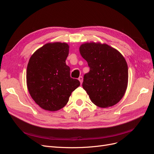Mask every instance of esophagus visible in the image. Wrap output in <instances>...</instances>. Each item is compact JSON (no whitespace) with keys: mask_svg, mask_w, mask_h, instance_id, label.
Here are the masks:
<instances>
[{"mask_svg":"<svg viewBox=\"0 0 154 154\" xmlns=\"http://www.w3.org/2000/svg\"><path fill=\"white\" fill-rule=\"evenodd\" d=\"M78 80H79V81L81 83H82V82H83V77H82V76H80V77H79Z\"/></svg>","mask_w":154,"mask_h":154,"instance_id":"esophagus-1","label":"esophagus"}]
</instances>
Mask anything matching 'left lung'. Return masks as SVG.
<instances>
[{"label":"left lung","instance_id":"left-lung-1","mask_svg":"<svg viewBox=\"0 0 154 154\" xmlns=\"http://www.w3.org/2000/svg\"><path fill=\"white\" fill-rule=\"evenodd\" d=\"M80 53L90 67L83 76L82 86L91 101L101 108L118 103L128 85V66L123 56L100 42L82 44Z\"/></svg>","mask_w":154,"mask_h":154}]
</instances>
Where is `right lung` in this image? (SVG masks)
Instances as JSON below:
<instances>
[{
	"label": "right lung",
	"mask_w": 154,
	"mask_h": 154,
	"mask_svg": "<svg viewBox=\"0 0 154 154\" xmlns=\"http://www.w3.org/2000/svg\"><path fill=\"white\" fill-rule=\"evenodd\" d=\"M69 46L67 43H48L32 54L27 67V89L42 109L57 111L67 103L72 91L80 85L70 76L66 60Z\"/></svg>",
	"instance_id": "obj_1"
}]
</instances>
